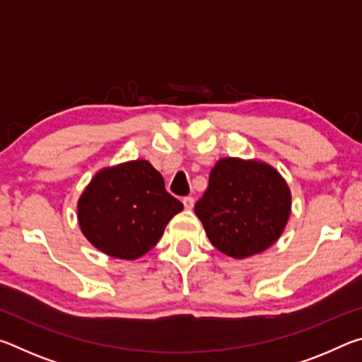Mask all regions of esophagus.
Returning <instances> with one entry per match:
<instances>
[{
	"label": "esophagus",
	"mask_w": 362,
	"mask_h": 362,
	"mask_svg": "<svg viewBox=\"0 0 362 362\" xmlns=\"http://www.w3.org/2000/svg\"><path fill=\"white\" fill-rule=\"evenodd\" d=\"M183 206H185V209L192 211L194 206V198H192V196H185V198H183Z\"/></svg>",
	"instance_id": "34e87169"
}]
</instances>
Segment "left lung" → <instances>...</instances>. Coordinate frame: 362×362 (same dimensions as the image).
<instances>
[{
    "instance_id": "8db88e82",
    "label": "left lung",
    "mask_w": 362,
    "mask_h": 362,
    "mask_svg": "<svg viewBox=\"0 0 362 362\" xmlns=\"http://www.w3.org/2000/svg\"><path fill=\"white\" fill-rule=\"evenodd\" d=\"M194 214L220 252L244 259L281 236L291 214V192L268 164L223 158L211 170Z\"/></svg>"
}]
</instances>
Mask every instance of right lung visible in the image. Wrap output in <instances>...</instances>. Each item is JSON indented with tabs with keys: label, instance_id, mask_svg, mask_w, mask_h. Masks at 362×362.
Here are the masks:
<instances>
[{
	"label": "right lung",
	"instance_id": "1",
	"mask_svg": "<svg viewBox=\"0 0 362 362\" xmlns=\"http://www.w3.org/2000/svg\"><path fill=\"white\" fill-rule=\"evenodd\" d=\"M179 199L148 161L124 163L97 174L78 201V220L90 244L116 259H139L155 246Z\"/></svg>",
	"mask_w": 362,
	"mask_h": 362
}]
</instances>
